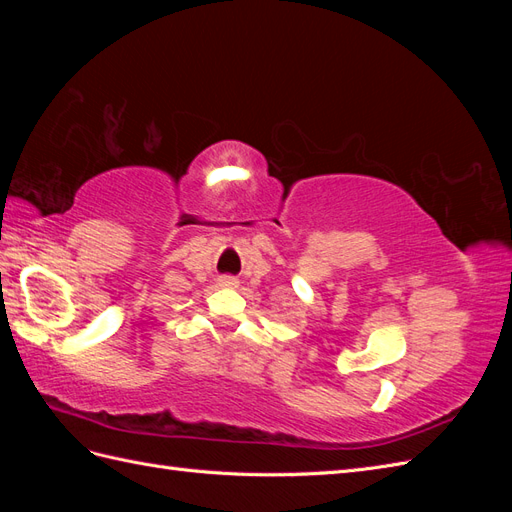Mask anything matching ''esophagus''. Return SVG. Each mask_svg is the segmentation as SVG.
<instances>
[{"mask_svg":"<svg viewBox=\"0 0 512 512\" xmlns=\"http://www.w3.org/2000/svg\"><path fill=\"white\" fill-rule=\"evenodd\" d=\"M220 286L232 288V286H237V280H235V277H222V280H220Z\"/></svg>","mask_w":512,"mask_h":512,"instance_id":"1","label":"esophagus"}]
</instances>
